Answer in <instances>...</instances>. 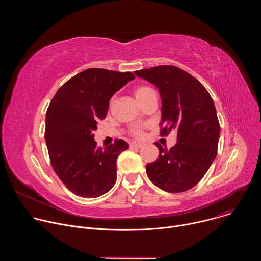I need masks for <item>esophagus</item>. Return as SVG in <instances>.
I'll use <instances>...</instances> for the list:
<instances>
[{
  "instance_id": "esophagus-1",
  "label": "esophagus",
  "mask_w": 261,
  "mask_h": 261,
  "mask_svg": "<svg viewBox=\"0 0 261 261\" xmlns=\"http://www.w3.org/2000/svg\"><path fill=\"white\" fill-rule=\"evenodd\" d=\"M130 145L131 146H133V147H137V148H139V147H141V143L140 142H136V141H132V142H130Z\"/></svg>"
}]
</instances>
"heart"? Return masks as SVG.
Masks as SVG:
<instances>
[{
	"instance_id": "b5f03b06",
	"label": "heart",
	"mask_w": 261,
	"mask_h": 261,
	"mask_svg": "<svg viewBox=\"0 0 261 261\" xmlns=\"http://www.w3.org/2000/svg\"><path fill=\"white\" fill-rule=\"evenodd\" d=\"M154 90L150 87L147 86H139L137 87L135 90H134V95H135V98L137 101H140L141 99H143L148 93L153 92ZM131 134L137 138H141L143 136V132H142V129L140 126H136L132 129L131 131Z\"/></svg>"
}]
</instances>
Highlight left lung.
<instances>
[{
	"instance_id": "obj_1",
	"label": "left lung",
	"mask_w": 261,
	"mask_h": 261,
	"mask_svg": "<svg viewBox=\"0 0 261 261\" xmlns=\"http://www.w3.org/2000/svg\"><path fill=\"white\" fill-rule=\"evenodd\" d=\"M134 73L160 92V135L171 130L177 134L169 151L155 142L159 157L146 165V174L166 192L187 191L200 181L217 156L220 124L214 101L195 77L178 67L162 65Z\"/></svg>"
}]
</instances>
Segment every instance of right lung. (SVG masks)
<instances>
[{
    "label": "right lung",
    "mask_w": 261,
    "mask_h": 261,
    "mask_svg": "<svg viewBox=\"0 0 261 261\" xmlns=\"http://www.w3.org/2000/svg\"><path fill=\"white\" fill-rule=\"evenodd\" d=\"M134 79L131 72L90 68L66 82L50 101L44 134L50 163L74 194L99 197L116 184L118 156L129 144L116 139L98 147L93 130L105 119L110 98Z\"/></svg>",
    "instance_id": "obj_1"
}]
</instances>
